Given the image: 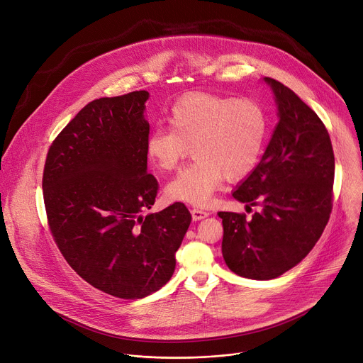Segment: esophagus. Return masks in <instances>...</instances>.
Here are the masks:
<instances>
[{"instance_id": "obj_1", "label": "esophagus", "mask_w": 363, "mask_h": 363, "mask_svg": "<svg viewBox=\"0 0 363 363\" xmlns=\"http://www.w3.org/2000/svg\"><path fill=\"white\" fill-rule=\"evenodd\" d=\"M190 212H191V218H193V220H199V219H203V218H206V216L209 215V212H206V211H202V209H196V208L190 209Z\"/></svg>"}]
</instances>
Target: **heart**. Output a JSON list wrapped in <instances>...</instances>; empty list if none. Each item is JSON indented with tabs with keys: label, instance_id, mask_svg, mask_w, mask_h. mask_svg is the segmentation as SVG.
I'll use <instances>...</instances> for the list:
<instances>
[{
	"label": "heart",
	"instance_id": "b5f03b06",
	"mask_svg": "<svg viewBox=\"0 0 363 363\" xmlns=\"http://www.w3.org/2000/svg\"><path fill=\"white\" fill-rule=\"evenodd\" d=\"M170 129L155 128L145 155L160 172H172L193 148L194 160L167 186L174 201L206 206L222 180L252 173L264 150L269 119L262 103L215 94H190L170 110Z\"/></svg>",
	"mask_w": 363,
	"mask_h": 363
}]
</instances>
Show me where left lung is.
<instances>
[{"label":"left lung","instance_id":"obj_1","mask_svg":"<svg viewBox=\"0 0 363 363\" xmlns=\"http://www.w3.org/2000/svg\"><path fill=\"white\" fill-rule=\"evenodd\" d=\"M264 81L279 122L259 165L233 193L247 211H262L250 219L218 212L227 266L256 281L284 274L311 252L330 219L334 183V152L321 119L282 82Z\"/></svg>","mask_w":363,"mask_h":363}]
</instances>
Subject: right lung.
Listing matches in <instances>:
<instances>
[{
  "label": "right lung",
  "instance_id": "1",
  "mask_svg": "<svg viewBox=\"0 0 363 363\" xmlns=\"http://www.w3.org/2000/svg\"><path fill=\"white\" fill-rule=\"evenodd\" d=\"M145 90L82 107L49 147L43 201L50 234L91 286L122 299L151 295L170 281L191 222L184 203L151 209L157 179L147 173Z\"/></svg>",
  "mask_w": 363,
  "mask_h": 363
}]
</instances>
